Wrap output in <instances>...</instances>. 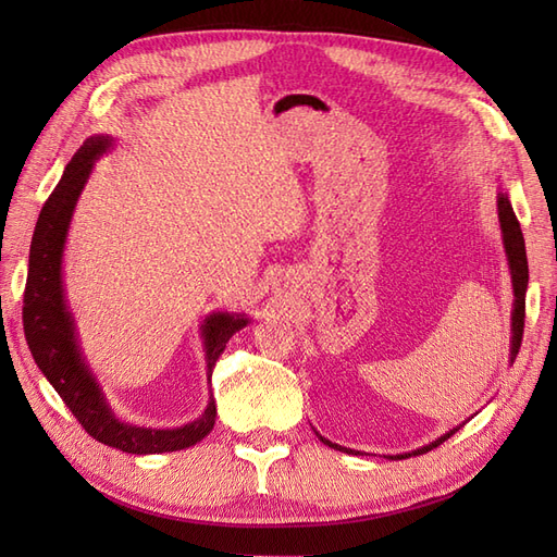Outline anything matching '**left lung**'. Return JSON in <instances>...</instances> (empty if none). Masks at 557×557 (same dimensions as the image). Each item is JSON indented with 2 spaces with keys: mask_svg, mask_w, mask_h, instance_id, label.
<instances>
[{
  "mask_svg": "<svg viewBox=\"0 0 557 557\" xmlns=\"http://www.w3.org/2000/svg\"><path fill=\"white\" fill-rule=\"evenodd\" d=\"M497 218H499V230H502V242H504V252H507V262L511 269V285H513V309H511V350H509V362L513 364L516 356H518V348L522 342V327H525V293H528V256H525V239H522V232H520V223L513 213V207L509 201L507 193H497ZM474 418V416H471ZM465 425V423H462ZM462 425H455L453 430H448L446 434H442L440 440L430 442L428 446H420L411 453H397V455H385L387 460H404V458H413V455H423L432 448H436L440 444H444L446 440L458 432ZM315 436L325 446L334 448V450H342L348 455H360V450H352L339 444H332L325 436H320L315 432Z\"/></svg>",
  "mask_w": 557,
  "mask_h": 557,
  "instance_id": "1",
  "label": "left lung"
}]
</instances>
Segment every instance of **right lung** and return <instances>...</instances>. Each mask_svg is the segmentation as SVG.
Here are the masks:
<instances>
[{
	"mask_svg": "<svg viewBox=\"0 0 557 557\" xmlns=\"http://www.w3.org/2000/svg\"><path fill=\"white\" fill-rule=\"evenodd\" d=\"M111 146L113 137H109V134H95V137L83 141L72 162L64 166L60 183L50 193L39 213L35 237H32L29 246V269L23 299L25 339L41 374L55 387V393L92 440L134 455L183 450L205 440L213 430V395L209 397L205 413L181 428L156 430L125 423L113 413L102 385H99L90 364L86 362V356H83L74 313L66 305L62 278L66 234H70L74 209L92 174L95 160L102 158ZM248 323L250 320L246 313L230 311H213L205 318L199 332L201 342H205L209 381L215 360L223 356L227 342Z\"/></svg>",
	"mask_w": 557,
	"mask_h": 557,
	"instance_id": "1",
	"label": "right lung"
}]
</instances>
